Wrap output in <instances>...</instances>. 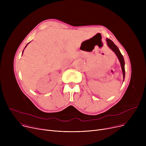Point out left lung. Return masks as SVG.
<instances>
[{"label": "left lung", "mask_w": 146, "mask_h": 146, "mask_svg": "<svg viewBox=\"0 0 146 146\" xmlns=\"http://www.w3.org/2000/svg\"><path fill=\"white\" fill-rule=\"evenodd\" d=\"M106 42H107V45H108V47L115 53V54L117 55V56L119 61L121 68H122V74H123V79H124V78H125V67H124L125 62H124V57L121 54V53L119 50L118 49V48L117 47V45L115 44H114L113 41H112L111 40H110L108 38V39H106ZM123 82H124V80H123Z\"/></svg>", "instance_id": "left-lung-1"}]
</instances>
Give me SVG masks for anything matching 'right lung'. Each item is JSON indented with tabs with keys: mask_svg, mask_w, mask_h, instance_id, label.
Segmentation results:
<instances>
[{
	"mask_svg": "<svg viewBox=\"0 0 146 146\" xmlns=\"http://www.w3.org/2000/svg\"><path fill=\"white\" fill-rule=\"evenodd\" d=\"M28 44H27V45L25 46V48H26V47H27V45H28ZM23 52H24V50H23V51H22V54H23Z\"/></svg>",
	"mask_w": 146,
	"mask_h": 146,
	"instance_id": "add662e5",
	"label": "right lung"
}]
</instances>
